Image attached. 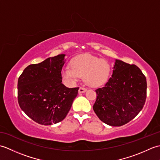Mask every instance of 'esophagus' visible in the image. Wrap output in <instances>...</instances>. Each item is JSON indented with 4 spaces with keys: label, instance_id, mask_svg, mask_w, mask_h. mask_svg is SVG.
Instances as JSON below:
<instances>
[{
    "label": "esophagus",
    "instance_id": "obj_1",
    "mask_svg": "<svg viewBox=\"0 0 160 160\" xmlns=\"http://www.w3.org/2000/svg\"><path fill=\"white\" fill-rule=\"evenodd\" d=\"M87 91V89H85V88L84 87H80L79 90H78V92H79V93H83L84 92H86Z\"/></svg>",
    "mask_w": 160,
    "mask_h": 160
}]
</instances>
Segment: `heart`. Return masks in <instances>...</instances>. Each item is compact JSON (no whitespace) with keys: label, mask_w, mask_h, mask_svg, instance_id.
<instances>
[{"label":"heart","mask_w":160,"mask_h":160,"mask_svg":"<svg viewBox=\"0 0 160 160\" xmlns=\"http://www.w3.org/2000/svg\"><path fill=\"white\" fill-rule=\"evenodd\" d=\"M71 67L62 70L63 79L69 83H75L80 77H84L88 86L97 88L107 82L111 67L107 61L89 55L78 56L71 61Z\"/></svg>","instance_id":"b5f03b06"}]
</instances>
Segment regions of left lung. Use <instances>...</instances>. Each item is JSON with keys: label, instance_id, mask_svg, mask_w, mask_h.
<instances>
[{"label": "left lung", "instance_id": "8db88e82", "mask_svg": "<svg viewBox=\"0 0 160 160\" xmlns=\"http://www.w3.org/2000/svg\"><path fill=\"white\" fill-rule=\"evenodd\" d=\"M147 79L135 64L115 60L113 74L104 87L96 90L93 110L104 123L120 127L140 113L147 98Z\"/></svg>", "mask_w": 160, "mask_h": 160}]
</instances>
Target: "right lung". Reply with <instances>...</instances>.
Listing matches in <instances>:
<instances>
[{"mask_svg":"<svg viewBox=\"0 0 160 160\" xmlns=\"http://www.w3.org/2000/svg\"><path fill=\"white\" fill-rule=\"evenodd\" d=\"M65 54L47 58L27 67L18 80L20 108L37 123L56 124L69 113L79 87L67 88L62 83Z\"/></svg>","mask_w":160,"mask_h":160,"instance_id":"1","label":"right lung"}]
</instances>
